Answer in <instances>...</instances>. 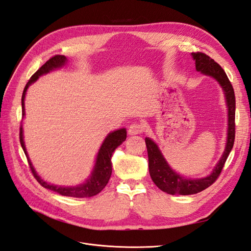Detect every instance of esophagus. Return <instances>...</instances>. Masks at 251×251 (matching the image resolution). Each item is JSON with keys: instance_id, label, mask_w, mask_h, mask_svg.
Returning a JSON list of instances; mask_svg holds the SVG:
<instances>
[{"instance_id": "esophagus-1", "label": "esophagus", "mask_w": 251, "mask_h": 251, "mask_svg": "<svg viewBox=\"0 0 251 251\" xmlns=\"http://www.w3.org/2000/svg\"><path fill=\"white\" fill-rule=\"evenodd\" d=\"M143 125L140 123H133L128 128V133L129 135H135V134H140L143 131Z\"/></svg>"}]
</instances>
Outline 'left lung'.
I'll list each match as a JSON object with an SVG mask.
<instances>
[{"label":"left lung","mask_w":251,"mask_h":251,"mask_svg":"<svg viewBox=\"0 0 251 251\" xmlns=\"http://www.w3.org/2000/svg\"><path fill=\"white\" fill-rule=\"evenodd\" d=\"M192 57L195 60L196 71L205 76L214 78L222 88L226 107H227V136H226L225 149L219 161L214 167L211 174L201 177V178H187V177L175 172L168 164L157 144L152 141L150 137L145 139L148 151L149 173L151 179L158 189L170 195H193V194H197L212 185L218 178V176L220 175L234 142L236 99H234V92L228 77L226 76L225 72L219 64L206 54L200 52L192 53Z\"/></svg>","instance_id":"1"}]
</instances>
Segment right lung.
<instances>
[{
    "label": "right lung",
    "instance_id": "obj_1",
    "mask_svg": "<svg viewBox=\"0 0 251 251\" xmlns=\"http://www.w3.org/2000/svg\"><path fill=\"white\" fill-rule=\"evenodd\" d=\"M68 62V59L66 56L63 55H56L54 57L50 58L48 60L42 68H39L26 84L25 88H24L23 96H22V112H23V118L25 117V98H26V93L28 87L33 84L36 80L43 75L48 74L54 70L60 69L64 67ZM127 136V131L126 128H121L118 129V130H115L112 132H109L106 137H105L101 147L97 153L96 156V161H95V166L93 168V171L91 172V175L87 177V179L77 185H71V187H64V185H56L52 184L45 181L42 179L37 172L35 171V169L32 165L30 157L28 155V152L25 146V142H24V130H23V125H21L20 129V142L22 145V148L25 152V154L27 156L28 163L30 166V169L32 173H33L34 177L36 180L40 183V185H43L44 188L51 190L53 192L58 193L59 195L62 196H68V197H75V198H87V197H92L99 194L105 187L110 178L111 172H112V168H111V155L114 151L122 144Z\"/></svg>",
    "mask_w": 251,
    "mask_h": 251
}]
</instances>
